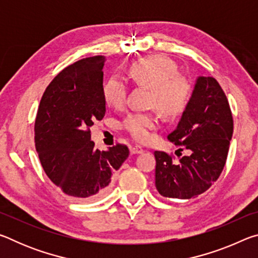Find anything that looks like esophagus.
I'll list each match as a JSON object with an SVG mask.
<instances>
[{"label":"esophagus","mask_w":258,"mask_h":258,"mask_svg":"<svg viewBox=\"0 0 258 258\" xmlns=\"http://www.w3.org/2000/svg\"><path fill=\"white\" fill-rule=\"evenodd\" d=\"M131 154L132 155H139V154H142L143 152V149L141 147H139V146H135V147H132L131 148Z\"/></svg>","instance_id":"esophagus-1"}]
</instances>
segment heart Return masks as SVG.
<instances>
[{
  "label": "heart",
  "instance_id": "b5f03b06",
  "mask_svg": "<svg viewBox=\"0 0 258 258\" xmlns=\"http://www.w3.org/2000/svg\"><path fill=\"white\" fill-rule=\"evenodd\" d=\"M128 75L140 85L151 89L150 104L165 116L173 117L184 110L191 95V83L177 74L171 60L161 55L139 59L131 64ZM103 98L108 106L119 109L125 104L126 85L118 78H111L103 85ZM126 132L138 142H147L151 131L158 127L154 112H133L121 123Z\"/></svg>",
  "mask_w": 258,
  "mask_h": 258
}]
</instances>
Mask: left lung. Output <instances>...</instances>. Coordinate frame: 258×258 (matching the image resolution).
<instances>
[{
    "label": "left lung",
    "mask_w": 258,
    "mask_h": 258,
    "mask_svg": "<svg viewBox=\"0 0 258 258\" xmlns=\"http://www.w3.org/2000/svg\"><path fill=\"white\" fill-rule=\"evenodd\" d=\"M232 134V113L223 90L215 78L198 76L176 128L168 134L190 155L174 164L166 152L155 151L159 194L192 199L208 190L223 171Z\"/></svg>",
    "instance_id": "1"
}]
</instances>
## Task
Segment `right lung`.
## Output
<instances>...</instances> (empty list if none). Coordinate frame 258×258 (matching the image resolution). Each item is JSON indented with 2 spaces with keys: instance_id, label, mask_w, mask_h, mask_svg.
I'll use <instances>...</instances> for the list:
<instances>
[{
  "instance_id": "right-lung-1",
  "label": "right lung",
  "mask_w": 258,
  "mask_h": 258,
  "mask_svg": "<svg viewBox=\"0 0 258 258\" xmlns=\"http://www.w3.org/2000/svg\"><path fill=\"white\" fill-rule=\"evenodd\" d=\"M103 55L71 64L46 87L35 120V147L42 167L62 192L84 199L107 191L128 157L126 146L94 148L90 127L106 113Z\"/></svg>"
}]
</instances>
